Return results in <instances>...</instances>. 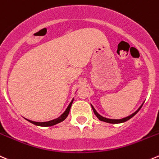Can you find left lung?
<instances>
[{"label":"left lung","instance_id":"1","mask_svg":"<svg viewBox=\"0 0 159 159\" xmlns=\"http://www.w3.org/2000/svg\"><path fill=\"white\" fill-rule=\"evenodd\" d=\"M143 104H144V102H143L142 104H141V106H140V107L138 108V109H137V110L135 111L134 113H132L131 115L128 116H127V117H124V118H122V119H116V120H115V119H109V118H106V117H103L102 116H101L99 113H98V112H97V111L95 110V109L94 108V106H92V104H91V106H92V110H93L94 113L95 114V116H96L97 118H98L99 120L103 121V122H106V123H109V124H121V123L126 122V121H127L128 120H130V118H132L134 116L136 115V114L138 112V111H139L140 109H141V108L142 107Z\"/></svg>","mask_w":159,"mask_h":159}]
</instances>
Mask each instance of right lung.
Segmentation results:
<instances>
[{"instance_id": "add662e5", "label": "right lung", "mask_w": 159, "mask_h": 159, "mask_svg": "<svg viewBox=\"0 0 159 159\" xmlns=\"http://www.w3.org/2000/svg\"><path fill=\"white\" fill-rule=\"evenodd\" d=\"M73 101H74V98L71 100L70 104L68 105V106L67 107L66 110L64 111V112H63V113L61 114L58 118L54 119V120H50V121H47V122H35V121L29 120H28V119H26V120H27L29 122L32 123V124H35V125L36 126H39V127H52V126L53 125H56V124L64 121V120L67 118V116H68L69 114V112H70V107H71L72 103H73Z\"/></svg>"}]
</instances>
